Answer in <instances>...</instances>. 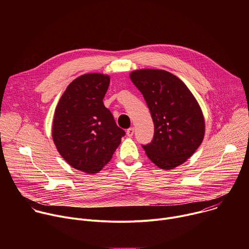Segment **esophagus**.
<instances>
[{
    "instance_id": "1",
    "label": "esophagus",
    "mask_w": 249,
    "mask_h": 249,
    "mask_svg": "<svg viewBox=\"0 0 249 249\" xmlns=\"http://www.w3.org/2000/svg\"><path fill=\"white\" fill-rule=\"evenodd\" d=\"M127 136L128 137H132L133 135H134V128H129V129H127Z\"/></svg>"
}]
</instances>
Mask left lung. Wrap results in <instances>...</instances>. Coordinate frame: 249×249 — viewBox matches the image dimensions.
Here are the masks:
<instances>
[{"label":"left lung","mask_w":249,"mask_h":249,"mask_svg":"<svg viewBox=\"0 0 249 249\" xmlns=\"http://www.w3.org/2000/svg\"><path fill=\"white\" fill-rule=\"evenodd\" d=\"M130 78L143 94L155 125L151 143L142 145L148 158L162 169L183 163L199 148L205 133L195 97L182 81L163 70H138Z\"/></svg>","instance_id":"1"}]
</instances>
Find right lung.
Segmentation results:
<instances>
[{
	"label": "right lung",
	"instance_id": "obj_1",
	"mask_svg": "<svg viewBox=\"0 0 249 249\" xmlns=\"http://www.w3.org/2000/svg\"><path fill=\"white\" fill-rule=\"evenodd\" d=\"M110 79L83 75L71 83L55 110L52 137L63 159L76 169L97 173L107 163L125 131L103 104Z\"/></svg>",
	"mask_w": 249,
	"mask_h": 249
}]
</instances>
